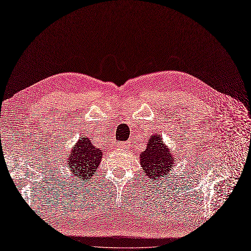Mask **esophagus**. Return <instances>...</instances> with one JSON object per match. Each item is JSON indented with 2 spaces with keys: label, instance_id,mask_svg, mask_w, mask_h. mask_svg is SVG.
I'll return each mask as SVG.
<instances>
[{
  "label": "esophagus",
  "instance_id": "obj_1",
  "mask_svg": "<svg viewBox=\"0 0 251 251\" xmlns=\"http://www.w3.org/2000/svg\"><path fill=\"white\" fill-rule=\"evenodd\" d=\"M120 147L122 148V149H126V150H128V149H129V143H127V142H122V143H120Z\"/></svg>",
  "mask_w": 251,
  "mask_h": 251
}]
</instances>
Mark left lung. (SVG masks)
<instances>
[{
    "instance_id": "obj_1",
    "label": "left lung",
    "mask_w": 251,
    "mask_h": 251,
    "mask_svg": "<svg viewBox=\"0 0 251 251\" xmlns=\"http://www.w3.org/2000/svg\"><path fill=\"white\" fill-rule=\"evenodd\" d=\"M140 159L146 176L150 179L169 175L176 163L175 158L161 141L160 135L149 138L147 149L141 154Z\"/></svg>"
}]
</instances>
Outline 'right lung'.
Here are the masks:
<instances>
[{"label": "right lung", "instance_id": "obj_1", "mask_svg": "<svg viewBox=\"0 0 251 251\" xmlns=\"http://www.w3.org/2000/svg\"><path fill=\"white\" fill-rule=\"evenodd\" d=\"M102 153L98 148L93 146L87 136H80L70 156L68 155V166L73 176L78 179L89 181L98 169Z\"/></svg>", "mask_w": 251, "mask_h": 251}]
</instances>
